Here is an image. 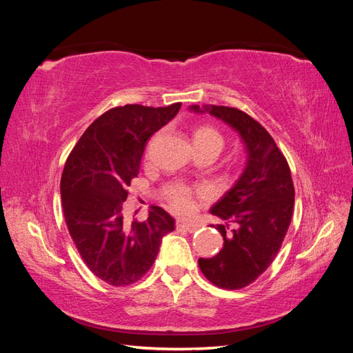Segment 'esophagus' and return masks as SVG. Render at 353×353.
I'll use <instances>...</instances> for the list:
<instances>
[{
  "label": "esophagus",
  "instance_id": "esophagus-1",
  "mask_svg": "<svg viewBox=\"0 0 353 353\" xmlns=\"http://www.w3.org/2000/svg\"><path fill=\"white\" fill-rule=\"evenodd\" d=\"M176 228L188 231V232H196L199 230V227L196 225V223L190 222V221H185V219H178L176 221Z\"/></svg>",
  "mask_w": 353,
  "mask_h": 353
}]
</instances>
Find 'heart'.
<instances>
[{
    "label": "heart",
    "mask_w": 353,
    "mask_h": 353,
    "mask_svg": "<svg viewBox=\"0 0 353 353\" xmlns=\"http://www.w3.org/2000/svg\"><path fill=\"white\" fill-rule=\"evenodd\" d=\"M193 144L196 153H210L216 157L225 145V138L215 126L205 123L199 125L193 131ZM165 200L169 203L170 209L178 213H188L194 208L193 191L184 185L168 190L165 193Z\"/></svg>",
    "instance_id": "heart-1"
}]
</instances>
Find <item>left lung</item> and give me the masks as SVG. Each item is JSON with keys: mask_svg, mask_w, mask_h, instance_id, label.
Returning a JSON list of instances; mask_svg holds the SVG:
<instances>
[{"mask_svg": "<svg viewBox=\"0 0 353 353\" xmlns=\"http://www.w3.org/2000/svg\"><path fill=\"white\" fill-rule=\"evenodd\" d=\"M191 110L203 112L196 104ZM205 110L241 135L248 165L234 187L210 209L227 221L218 225L223 245L213 258H200L199 266L212 284L239 290L262 275L279 253L293 215L294 185L287 159L258 121L227 105Z\"/></svg>", "mask_w": 353, "mask_h": 353, "instance_id": "1", "label": "left lung"}]
</instances>
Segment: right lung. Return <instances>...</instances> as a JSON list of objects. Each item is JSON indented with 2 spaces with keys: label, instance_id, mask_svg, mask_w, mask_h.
I'll return each instance as SVG.
<instances>
[{
  "label": "right lung",
  "instance_id": "right-lung-1",
  "mask_svg": "<svg viewBox=\"0 0 353 353\" xmlns=\"http://www.w3.org/2000/svg\"><path fill=\"white\" fill-rule=\"evenodd\" d=\"M181 109L117 105L82 134L63 169L60 191L66 225L90 271L110 285L137 283L152 268L175 221L152 206L144 222H128L123 201L138 175L150 137Z\"/></svg>",
  "mask_w": 353,
  "mask_h": 353
}]
</instances>
